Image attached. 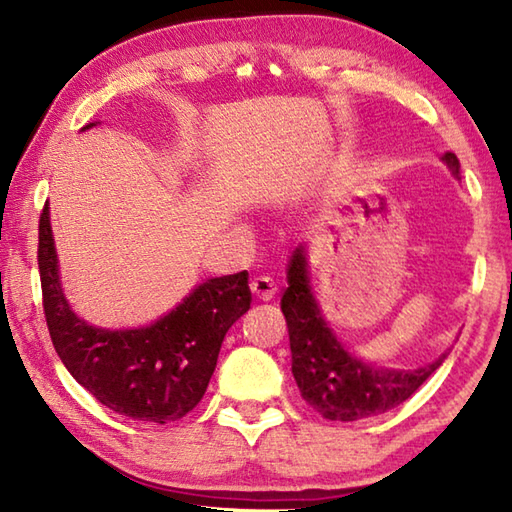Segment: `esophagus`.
Returning <instances> with one entry per match:
<instances>
[{
  "mask_svg": "<svg viewBox=\"0 0 512 512\" xmlns=\"http://www.w3.org/2000/svg\"><path fill=\"white\" fill-rule=\"evenodd\" d=\"M250 292H253L259 301H270L277 295V284L270 277H255L250 281Z\"/></svg>",
  "mask_w": 512,
  "mask_h": 512,
  "instance_id": "1",
  "label": "esophagus"
}]
</instances>
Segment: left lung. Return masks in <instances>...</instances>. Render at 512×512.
Here are the masks:
<instances>
[{"instance_id": "1", "label": "left lung", "mask_w": 512, "mask_h": 512, "mask_svg": "<svg viewBox=\"0 0 512 512\" xmlns=\"http://www.w3.org/2000/svg\"><path fill=\"white\" fill-rule=\"evenodd\" d=\"M442 162L455 178L460 176L458 156L447 151ZM281 312L290 334L292 376L303 400L328 420H363L402 405L449 356V352H444L433 363L416 369H391L365 363L347 352L325 323L312 295L303 246L295 248L290 257L288 288L281 297Z\"/></svg>"}]
</instances>
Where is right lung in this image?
Wrapping results in <instances>:
<instances>
[{
    "mask_svg": "<svg viewBox=\"0 0 512 512\" xmlns=\"http://www.w3.org/2000/svg\"><path fill=\"white\" fill-rule=\"evenodd\" d=\"M37 262L43 312L61 363L101 405L134 420L167 424L187 416L209 387L228 328L250 308L242 270L206 279L145 328L85 323L63 295L48 202L39 220Z\"/></svg>",
    "mask_w": 512,
    "mask_h": 512,
    "instance_id": "right-lung-1",
    "label": "right lung"
}]
</instances>
